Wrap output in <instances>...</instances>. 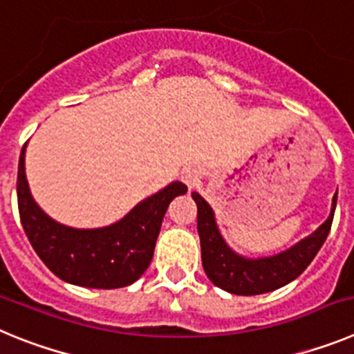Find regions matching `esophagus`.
Returning <instances> with one entry per match:
<instances>
[{
  "mask_svg": "<svg viewBox=\"0 0 354 354\" xmlns=\"http://www.w3.org/2000/svg\"><path fill=\"white\" fill-rule=\"evenodd\" d=\"M183 180L186 183V186L192 189V187L198 186L200 174L196 170H193V168H187V170L183 174Z\"/></svg>",
  "mask_w": 354,
  "mask_h": 354,
  "instance_id": "esophagus-1",
  "label": "esophagus"
}]
</instances>
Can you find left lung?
Returning a JSON list of instances; mask_svg holds the SVG:
<instances>
[{"label":"left lung","mask_w":354,"mask_h":354,"mask_svg":"<svg viewBox=\"0 0 354 354\" xmlns=\"http://www.w3.org/2000/svg\"><path fill=\"white\" fill-rule=\"evenodd\" d=\"M198 214L200 246H202V266L207 278L216 287L237 296H255L277 290L287 286L308 268L323 243L326 241L335 214L337 193L331 200V211L321 227L310 236L303 237L296 245L270 257L248 259L227 245L221 236L216 216L211 205L196 192L192 193Z\"/></svg>","instance_id":"obj_1"}]
</instances>
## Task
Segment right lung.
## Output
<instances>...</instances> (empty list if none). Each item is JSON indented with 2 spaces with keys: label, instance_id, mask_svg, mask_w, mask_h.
<instances>
[{
  "label": "right lung",
  "instance_id": "obj_1",
  "mask_svg": "<svg viewBox=\"0 0 354 354\" xmlns=\"http://www.w3.org/2000/svg\"><path fill=\"white\" fill-rule=\"evenodd\" d=\"M24 154L26 145L19 158V216L40 261L72 286L118 289L136 282L152 261L168 205L175 196L184 195L187 187L174 180L108 227H67L46 214L31 196Z\"/></svg>",
  "mask_w": 354,
  "mask_h": 354
}]
</instances>
